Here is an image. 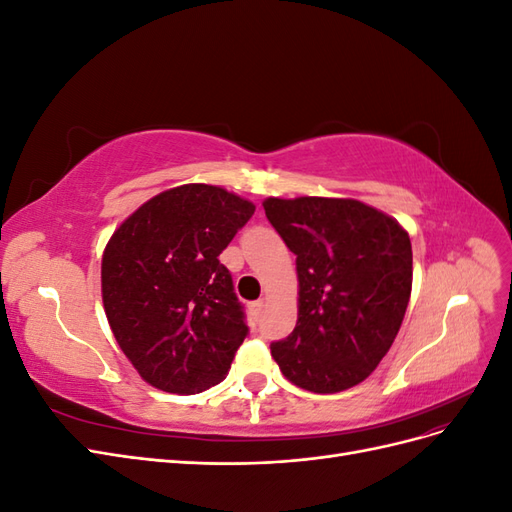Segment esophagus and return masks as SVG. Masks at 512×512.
<instances>
[{"label":"esophagus","mask_w":512,"mask_h":512,"mask_svg":"<svg viewBox=\"0 0 512 512\" xmlns=\"http://www.w3.org/2000/svg\"><path fill=\"white\" fill-rule=\"evenodd\" d=\"M262 307H265V299H258V301H254V303L250 305V309H252V314H254V316H258V314L262 312Z\"/></svg>","instance_id":"34e87169"}]
</instances>
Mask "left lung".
<instances>
[{"instance_id": "1", "label": "left lung", "mask_w": 512, "mask_h": 512, "mask_svg": "<svg viewBox=\"0 0 512 512\" xmlns=\"http://www.w3.org/2000/svg\"><path fill=\"white\" fill-rule=\"evenodd\" d=\"M297 256L299 318L271 344L282 374L312 393L363 382L393 346L412 292V245L397 220L352 198H267Z\"/></svg>"}]
</instances>
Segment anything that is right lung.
Returning <instances> with one entry per match:
<instances>
[{
	"instance_id": "1",
	"label": "right lung",
	"mask_w": 512,
	"mask_h": 512,
	"mask_svg": "<svg viewBox=\"0 0 512 512\" xmlns=\"http://www.w3.org/2000/svg\"><path fill=\"white\" fill-rule=\"evenodd\" d=\"M254 211L218 185L185 183L147 200L106 243L108 324L156 389L194 395L226 378L247 324L218 256Z\"/></svg>"
}]
</instances>
